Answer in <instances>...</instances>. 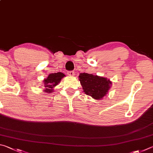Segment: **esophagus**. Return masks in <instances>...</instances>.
<instances>
[{
	"mask_svg": "<svg viewBox=\"0 0 153 153\" xmlns=\"http://www.w3.org/2000/svg\"><path fill=\"white\" fill-rule=\"evenodd\" d=\"M67 74H68V75H69V76H74V71H68V72H67Z\"/></svg>",
	"mask_w": 153,
	"mask_h": 153,
	"instance_id": "obj_1",
	"label": "esophagus"
}]
</instances>
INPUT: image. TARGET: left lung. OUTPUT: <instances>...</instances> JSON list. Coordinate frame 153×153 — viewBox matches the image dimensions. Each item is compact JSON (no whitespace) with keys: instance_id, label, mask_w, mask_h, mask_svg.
<instances>
[{"instance_id":"1","label":"left lung","mask_w":153,"mask_h":153,"mask_svg":"<svg viewBox=\"0 0 153 153\" xmlns=\"http://www.w3.org/2000/svg\"><path fill=\"white\" fill-rule=\"evenodd\" d=\"M79 78L85 94L95 100L103 99L112 85V82L107 78L85 72L80 74Z\"/></svg>"}]
</instances>
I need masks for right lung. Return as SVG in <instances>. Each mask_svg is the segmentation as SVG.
<instances>
[{
    "mask_svg": "<svg viewBox=\"0 0 153 153\" xmlns=\"http://www.w3.org/2000/svg\"><path fill=\"white\" fill-rule=\"evenodd\" d=\"M64 76H65V74H63L62 72H57V73L50 74L48 75L47 78L43 81L45 87L44 92L49 93H52L53 88L60 82L61 79H62Z\"/></svg>",
    "mask_w": 153,
    "mask_h": 153,
    "instance_id": "obj_1",
    "label": "right lung"
}]
</instances>
